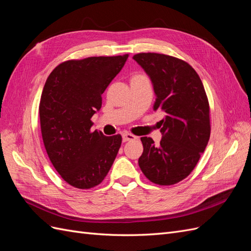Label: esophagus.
Listing matches in <instances>:
<instances>
[{
  "mask_svg": "<svg viewBox=\"0 0 251 251\" xmlns=\"http://www.w3.org/2000/svg\"><path fill=\"white\" fill-rule=\"evenodd\" d=\"M137 137H136L135 135L131 134V133H124L123 134V140L124 141H130V140H134Z\"/></svg>",
  "mask_w": 251,
  "mask_h": 251,
  "instance_id": "1",
  "label": "esophagus"
}]
</instances>
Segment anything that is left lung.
Returning a JSON list of instances; mask_svg holds the SVG:
<instances>
[{
  "mask_svg": "<svg viewBox=\"0 0 251 251\" xmlns=\"http://www.w3.org/2000/svg\"><path fill=\"white\" fill-rule=\"evenodd\" d=\"M133 59L153 83L154 111L164 113L160 144L141 137L139 166L153 183H178L195 169L209 140V104L203 83L182 59L159 53H138Z\"/></svg>",
  "mask_w": 251,
  "mask_h": 251,
  "instance_id": "8db88e82",
  "label": "left lung"
}]
</instances>
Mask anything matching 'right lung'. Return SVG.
Here are the masks:
<instances>
[{
    "mask_svg": "<svg viewBox=\"0 0 251 251\" xmlns=\"http://www.w3.org/2000/svg\"><path fill=\"white\" fill-rule=\"evenodd\" d=\"M128 55L93 56L59 64L48 76L40 101L41 130L51 163L67 183L88 189L107 176L121 146L119 134L91 131L101 94Z\"/></svg>",
    "mask_w": 251,
    "mask_h": 251,
    "instance_id": "right-lung-1",
    "label": "right lung"
}]
</instances>
